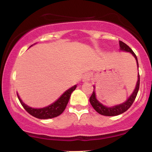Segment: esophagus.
<instances>
[{"label":"esophagus","instance_id":"1","mask_svg":"<svg viewBox=\"0 0 152 152\" xmlns=\"http://www.w3.org/2000/svg\"><path fill=\"white\" fill-rule=\"evenodd\" d=\"M91 78V73H86L83 75V81H90Z\"/></svg>","mask_w":152,"mask_h":152}]
</instances>
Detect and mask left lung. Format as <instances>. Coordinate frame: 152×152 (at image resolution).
Listing matches in <instances>:
<instances>
[{
  "label": "left lung",
  "instance_id": "1",
  "mask_svg": "<svg viewBox=\"0 0 152 152\" xmlns=\"http://www.w3.org/2000/svg\"><path fill=\"white\" fill-rule=\"evenodd\" d=\"M119 46H120V49L122 50H124V51L126 52H130L132 53V55L134 56V58H136L137 62L138 67H139V64H138V61H137V57L136 56V54L134 53L133 50H132V48H130L129 46H127L125 43L122 42V41H119ZM139 84H140V76H139V74L138 75V81L137 86H136L135 89H134L133 94L130 96L129 98L128 99V100L126 102H125L123 104H119V105L114 106L113 107H106V106H104L103 104H101L100 102L96 99V94L95 91H94H94L92 95L91 96L89 101L91 106H93V108L99 114L103 115V116H117V115L123 114L124 112L126 111L133 104V103L135 100L136 97H137L138 91H139Z\"/></svg>",
  "mask_w": 152,
  "mask_h": 152
}]
</instances>
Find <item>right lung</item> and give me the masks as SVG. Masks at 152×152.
<instances>
[{
	"instance_id": "obj_1",
	"label": "right lung",
	"mask_w": 152,
	"mask_h": 152,
	"mask_svg": "<svg viewBox=\"0 0 152 152\" xmlns=\"http://www.w3.org/2000/svg\"><path fill=\"white\" fill-rule=\"evenodd\" d=\"M76 85L71 87L69 90L64 92L62 94L61 96L56 102H54L53 104H50V106L45 108H42V109H34V108L29 107L28 106L26 105L22 102V100L20 99L18 94H17V96H18V98L21 105L23 106V107L25 109L26 111L28 114L32 115L34 117L40 118V119H47V118L56 117V116H59V115H61L64 112L66 106H67L68 102H69V99L71 97V94L76 89Z\"/></svg>"
}]
</instances>
